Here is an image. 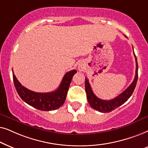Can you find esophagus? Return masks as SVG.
I'll return each instance as SVG.
<instances>
[{
  "instance_id": "34e87169",
  "label": "esophagus",
  "mask_w": 148,
  "mask_h": 148,
  "mask_svg": "<svg viewBox=\"0 0 148 148\" xmlns=\"http://www.w3.org/2000/svg\"><path fill=\"white\" fill-rule=\"evenodd\" d=\"M78 70H82V67H80V66L78 67Z\"/></svg>"
}]
</instances>
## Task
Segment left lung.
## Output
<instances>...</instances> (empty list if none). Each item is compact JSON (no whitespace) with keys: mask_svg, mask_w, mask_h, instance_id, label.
I'll list each match as a JSON object with an SVG mask.
<instances>
[{"mask_svg":"<svg viewBox=\"0 0 148 148\" xmlns=\"http://www.w3.org/2000/svg\"><path fill=\"white\" fill-rule=\"evenodd\" d=\"M134 56H135L136 62L135 78H134L133 81L131 84V85L127 89L124 90L122 93L120 94L116 97L114 98L113 99L103 100L98 98L92 92L88 79L85 78V90L86 93V97H87L88 102L90 106V107L98 112L107 113V112H110L112 110H115L116 108H119V106L123 105L124 103H125L129 99V97H131L134 90H135L136 84H137V79H138V64H137V58H136L135 53H134Z\"/></svg>","mask_w":148,"mask_h":148,"instance_id":"left-lung-1","label":"left lung"}]
</instances>
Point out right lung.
Masks as SVG:
<instances>
[{"instance_id":"right-lung-1","label":"right lung","mask_w":148,"mask_h":148,"mask_svg":"<svg viewBox=\"0 0 148 148\" xmlns=\"http://www.w3.org/2000/svg\"><path fill=\"white\" fill-rule=\"evenodd\" d=\"M76 73V70L66 73L58 89L50 92H36L27 89L18 81L13 71V78L17 93L25 103L39 110L51 111L58 109L64 103L71 80Z\"/></svg>"}]
</instances>
